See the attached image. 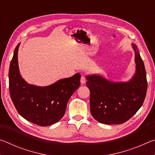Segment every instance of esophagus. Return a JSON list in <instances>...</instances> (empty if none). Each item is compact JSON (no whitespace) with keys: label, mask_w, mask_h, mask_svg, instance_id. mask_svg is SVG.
<instances>
[{"label":"esophagus","mask_w":155,"mask_h":155,"mask_svg":"<svg viewBox=\"0 0 155 155\" xmlns=\"http://www.w3.org/2000/svg\"><path fill=\"white\" fill-rule=\"evenodd\" d=\"M85 82H86V78L85 76L82 75L81 77V83L82 84H84V83H85Z\"/></svg>","instance_id":"34e87169"}]
</instances>
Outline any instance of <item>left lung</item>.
Wrapping results in <instances>:
<instances>
[{
  "label": "left lung",
  "instance_id": "8db88e82",
  "mask_svg": "<svg viewBox=\"0 0 155 155\" xmlns=\"http://www.w3.org/2000/svg\"><path fill=\"white\" fill-rule=\"evenodd\" d=\"M135 52L136 72L127 83H114L99 75L87 76L90 91V111L94 118L105 124H120L132 117L142 106L148 83L145 67L139 50Z\"/></svg>",
  "mask_w": 155,
  "mask_h": 155
}]
</instances>
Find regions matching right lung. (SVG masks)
I'll return each instance as SVG.
<instances>
[{
  "mask_svg": "<svg viewBox=\"0 0 155 155\" xmlns=\"http://www.w3.org/2000/svg\"><path fill=\"white\" fill-rule=\"evenodd\" d=\"M15 47L9 71L10 96L21 116L41 127L54 124L64 116L68 101L79 87L81 74L61 79L46 87L29 85L20 74Z\"/></svg>",
  "mask_w": 155,
  "mask_h": 155,
  "instance_id": "add662e5",
  "label": "right lung"
}]
</instances>
